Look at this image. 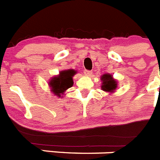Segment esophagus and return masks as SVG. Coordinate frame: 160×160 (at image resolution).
Listing matches in <instances>:
<instances>
[{"mask_svg": "<svg viewBox=\"0 0 160 160\" xmlns=\"http://www.w3.org/2000/svg\"><path fill=\"white\" fill-rule=\"evenodd\" d=\"M84 73L87 76H90V75H91V74H92V72L90 71V70H85Z\"/></svg>", "mask_w": 160, "mask_h": 160, "instance_id": "obj_1", "label": "esophagus"}]
</instances>
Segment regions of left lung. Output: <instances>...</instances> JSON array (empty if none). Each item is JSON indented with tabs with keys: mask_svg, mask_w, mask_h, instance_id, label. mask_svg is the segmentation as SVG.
<instances>
[{
	"mask_svg": "<svg viewBox=\"0 0 160 160\" xmlns=\"http://www.w3.org/2000/svg\"><path fill=\"white\" fill-rule=\"evenodd\" d=\"M101 89L103 91L111 93V94L115 92V90L118 87V81L113 78L112 74L104 73L101 76Z\"/></svg>",
	"mask_w": 160,
	"mask_h": 160,
	"instance_id": "left-lung-1",
	"label": "left lung"
}]
</instances>
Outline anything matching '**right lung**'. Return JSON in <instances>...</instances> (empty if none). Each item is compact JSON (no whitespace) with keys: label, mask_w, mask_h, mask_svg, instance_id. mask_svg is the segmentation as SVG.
Listing matches in <instances>:
<instances>
[{"label":"right lung","mask_w":160,"mask_h":160,"mask_svg":"<svg viewBox=\"0 0 160 160\" xmlns=\"http://www.w3.org/2000/svg\"><path fill=\"white\" fill-rule=\"evenodd\" d=\"M77 72V70L73 69L62 70L59 72V74L52 78L49 81V86L53 95L62 98L66 90L73 87V77Z\"/></svg>","instance_id":"add662e5"}]
</instances>
